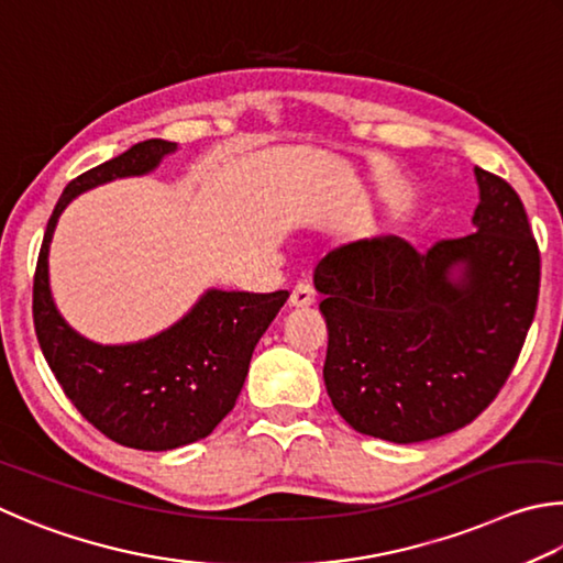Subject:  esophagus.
<instances>
[{"label": "esophagus", "mask_w": 563, "mask_h": 563, "mask_svg": "<svg viewBox=\"0 0 563 563\" xmlns=\"http://www.w3.org/2000/svg\"><path fill=\"white\" fill-rule=\"evenodd\" d=\"M313 301H317V291H313L311 284H307V282H299L289 294V307H294V309L311 307Z\"/></svg>", "instance_id": "esophagus-1"}]
</instances>
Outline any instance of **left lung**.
<instances>
[{
  "label": "left lung",
  "mask_w": 563,
  "mask_h": 563,
  "mask_svg": "<svg viewBox=\"0 0 563 563\" xmlns=\"http://www.w3.org/2000/svg\"><path fill=\"white\" fill-rule=\"evenodd\" d=\"M475 177L472 234L428 252L393 234L358 240L317 264L329 329L323 380L363 435L408 445L465 428L497 398L525 346L539 246L515 187L482 167Z\"/></svg>",
  "instance_id": "left-lung-1"
}]
</instances>
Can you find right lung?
<instances>
[{
  "mask_svg": "<svg viewBox=\"0 0 563 563\" xmlns=\"http://www.w3.org/2000/svg\"><path fill=\"white\" fill-rule=\"evenodd\" d=\"M175 147L153 137L68 183L48 217L34 274L36 339L66 398L108 440L153 452L190 445L220 426L244 386L256 341L289 299V291L210 289L175 327L125 346L88 341L62 319L48 289L58 214L96 185L155 170Z\"/></svg>",
  "mask_w": 563,
  "mask_h": 563,
  "instance_id": "1",
  "label": "right lung"
}]
</instances>
